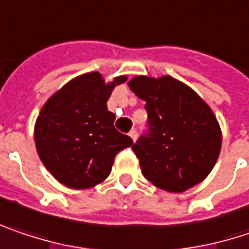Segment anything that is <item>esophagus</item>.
Returning <instances> with one entry per match:
<instances>
[{"label": "esophagus", "instance_id": "34e87169", "mask_svg": "<svg viewBox=\"0 0 249 249\" xmlns=\"http://www.w3.org/2000/svg\"><path fill=\"white\" fill-rule=\"evenodd\" d=\"M129 137L132 138V141L135 142L137 141V138H138V132H137V129H131L129 131Z\"/></svg>", "mask_w": 249, "mask_h": 249}]
</instances>
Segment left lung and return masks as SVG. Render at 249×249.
Here are the masks:
<instances>
[{"label": "left lung", "mask_w": 249, "mask_h": 249, "mask_svg": "<svg viewBox=\"0 0 249 249\" xmlns=\"http://www.w3.org/2000/svg\"><path fill=\"white\" fill-rule=\"evenodd\" d=\"M128 85L145 101L148 114L147 131L132 145L144 177L168 192L187 191L205 179L222 141L211 108L171 77H135Z\"/></svg>", "instance_id": "1"}]
</instances>
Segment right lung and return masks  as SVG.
<instances>
[{
	"mask_svg": "<svg viewBox=\"0 0 249 249\" xmlns=\"http://www.w3.org/2000/svg\"><path fill=\"white\" fill-rule=\"evenodd\" d=\"M117 77L105 84L91 72L65 84L42 107L35 123L38 155L55 179L72 190L102 182L111 172L115 155L132 140L114 126L115 115L107 101L112 89L125 82Z\"/></svg>",
	"mask_w": 249,
	"mask_h": 249,
	"instance_id": "right-lung-1",
	"label": "right lung"
}]
</instances>
